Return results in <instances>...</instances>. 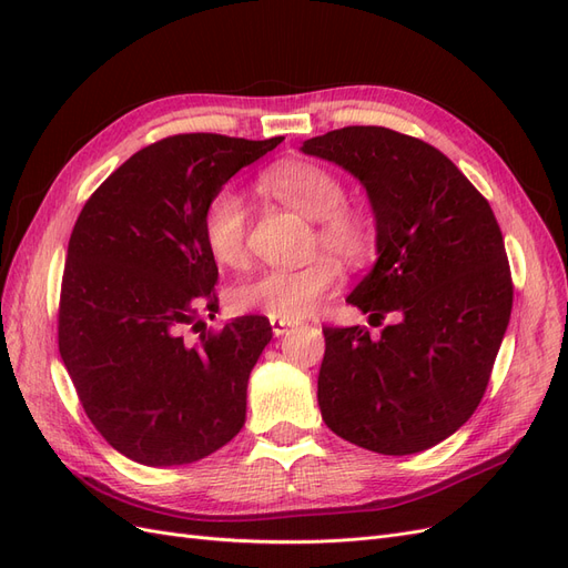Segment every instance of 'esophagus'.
I'll list each match as a JSON object with an SVG mask.
<instances>
[{"mask_svg": "<svg viewBox=\"0 0 568 568\" xmlns=\"http://www.w3.org/2000/svg\"><path fill=\"white\" fill-rule=\"evenodd\" d=\"M270 324H272V334L274 336H284V334H288L296 326V322H291V320H270Z\"/></svg>", "mask_w": 568, "mask_h": 568, "instance_id": "1", "label": "esophagus"}]
</instances>
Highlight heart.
Instances as JSON below:
<instances>
[{
	"instance_id": "1",
	"label": "heart",
	"mask_w": 568,
	"mask_h": 568,
	"mask_svg": "<svg viewBox=\"0 0 568 568\" xmlns=\"http://www.w3.org/2000/svg\"><path fill=\"white\" fill-rule=\"evenodd\" d=\"M261 189L288 209L315 220L313 251H326L298 270H267L236 284L230 294L239 313L270 320H298L338 284V263L357 267L376 251V227L367 211L346 201V186L329 168L311 161H284L261 175ZM248 213L234 192L215 194L203 213V242L220 267L244 270ZM335 256L332 258L331 255Z\"/></svg>"
}]
</instances>
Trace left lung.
Instances as JSON below:
<instances>
[{
    "mask_svg": "<svg viewBox=\"0 0 568 568\" xmlns=\"http://www.w3.org/2000/svg\"><path fill=\"white\" fill-rule=\"evenodd\" d=\"M363 182L376 263L348 303L379 322L324 326L317 379L324 424L382 455L453 436L484 398L511 315V272L488 201L436 146L376 125L303 142Z\"/></svg>",
    "mask_w": 568,
    "mask_h": 568,
    "instance_id": "obj_1",
    "label": "left lung"
}]
</instances>
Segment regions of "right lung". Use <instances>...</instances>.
<instances>
[{
	"instance_id": "1",
	"label": "right lung",
	"mask_w": 568,
	"mask_h": 568,
	"mask_svg": "<svg viewBox=\"0 0 568 568\" xmlns=\"http://www.w3.org/2000/svg\"><path fill=\"white\" fill-rule=\"evenodd\" d=\"M282 140L165 136L111 173L78 215L59 353L97 432L146 467L209 457L246 422L248 376L272 326L246 315L205 329L201 315L217 313V265L203 213Z\"/></svg>"
}]
</instances>
